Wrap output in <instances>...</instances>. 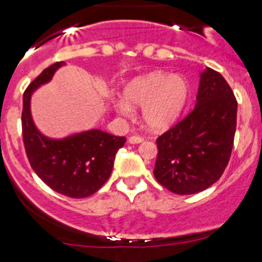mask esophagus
<instances>
[{
    "instance_id": "obj_1",
    "label": "esophagus",
    "mask_w": 262,
    "mask_h": 262,
    "mask_svg": "<svg viewBox=\"0 0 262 262\" xmlns=\"http://www.w3.org/2000/svg\"><path fill=\"white\" fill-rule=\"evenodd\" d=\"M141 142H143V137H141V136L129 137V143L134 144V143H141Z\"/></svg>"
}]
</instances>
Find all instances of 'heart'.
I'll return each instance as SVG.
<instances>
[{
  "mask_svg": "<svg viewBox=\"0 0 262 262\" xmlns=\"http://www.w3.org/2000/svg\"><path fill=\"white\" fill-rule=\"evenodd\" d=\"M188 84L180 75L151 73L129 82L125 101H116L123 116H130L132 106L143 107V120L152 130H165L179 119L188 100Z\"/></svg>",
  "mask_w": 262,
  "mask_h": 262,
  "instance_id": "obj_1",
  "label": "heart"
}]
</instances>
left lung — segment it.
<instances>
[{"mask_svg":"<svg viewBox=\"0 0 262 262\" xmlns=\"http://www.w3.org/2000/svg\"><path fill=\"white\" fill-rule=\"evenodd\" d=\"M237 100L220 73L201 74L194 108L156 139L157 182L177 194L201 192L220 179L234 143Z\"/></svg>","mask_w":262,"mask_h":262,"instance_id":"left-lung-1","label":"left lung"}]
</instances>
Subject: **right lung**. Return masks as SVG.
<instances>
[{
	"instance_id": "1",
	"label": "right lung",
	"mask_w": 262,
	"mask_h": 262,
	"mask_svg": "<svg viewBox=\"0 0 262 262\" xmlns=\"http://www.w3.org/2000/svg\"><path fill=\"white\" fill-rule=\"evenodd\" d=\"M65 65L56 62L43 70L23 96V142L35 174L57 193L84 199L97 192L110 178L116 152L125 137H115L92 129L63 139H51L38 132L30 115V97L40 84L50 82L56 70Z\"/></svg>"
}]
</instances>
